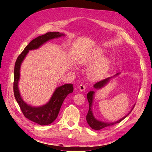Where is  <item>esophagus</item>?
<instances>
[{"instance_id":"34e87169","label":"esophagus","mask_w":152,"mask_h":152,"mask_svg":"<svg viewBox=\"0 0 152 152\" xmlns=\"http://www.w3.org/2000/svg\"><path fill=\"white\" fill-rule=\"evenodd\" d=\"M85 88L86 87L84 85V84H80V85L78 86V89L80 90V91H81V92L85 91Z\"/></svg>"}]
</instances>
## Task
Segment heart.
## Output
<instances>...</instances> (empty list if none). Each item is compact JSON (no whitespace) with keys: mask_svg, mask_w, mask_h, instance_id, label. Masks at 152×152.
I'll use <instances>...</instances> for the list:
<instances>
[{"mask_svg":"<svg viewBox=\"0 0 152 152\" xmlns=\"http://www.w3.org/2000/svg\"><path fill=\"white\" fill-rule=\"evenodd\" d=\"M103 53L101 49L96 48L92 51L89 55L85 56L80 60V62L83 66L91 64L94 61L101 57ZM110 66V59L107 56H102L90 67L88 70L89 77L92 79H98L104 76L109 70Z\"/></svg>","mask_w":152,"mask_h":152,"instance_id":"obj_1","label":"heart"}]
</instances>
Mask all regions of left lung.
Here are the masks:
<instances>
[{
	"label": "left lung",
	"mask_w": 152,
	"mask_h": 152,
	"mask_svg": "<svg viewBox=\"0 0 152 152\" xmlns=\"http://www.w3.org/2000/svg\"><path fill=\"white\" fill-rule=\"evenodd\" d=\"M119 73H117L115 74L114 76L109 77V78L102 80H101V81L97 82L96 83H95L94 84V86H93L94 88L96 90H99V89L102 88L103 87L106 86L108 83H109L110 80H111V79L113 78H114V77H115L116 76L119 75ZM94 94H95V92L92 91L88 92V94H87V99H88V101L89 103V109H88V114H87V115H86L87 123H88V124L89 125L90 127H91L92 129H94V130H101L103 128H105L107 127H109V126H111V125L117 124V123H120L122 120L124 119L125 117H127L128 115L130 114L131 112H132V110H133V108H134L135 104H133V107L132 108V109L129 110V112L127 114L125 115V116L122 117L121 119H120L118 121H114V122L102 121L97 119L96 118L94 117V115L93 114V111H92V110H92V106H93Z\"/></svg>",
	"instance_id": "1"
}]
</instances>
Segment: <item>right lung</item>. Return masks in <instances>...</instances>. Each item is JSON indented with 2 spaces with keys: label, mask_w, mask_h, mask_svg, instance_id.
Listing matches in <instances>:
<instances>
[{
  "label": "right lung",
  "mask_w": 152,
  "mask_h": 152,
  "mask_svg": "<svg viewBox=\"0 0 152 152\" xmlns=\"http://www.w3.org/2000/svg\"><path fill=\"white\" fill-rule=\"evenodd\" d=\"M64 36H65V34L60 33V32H48L44 35L36 37L25 47L15 62L13 84L15 99L19 104L24 116L31 121L40 125H50L54 121L59 114L64 99L68 96V94L73 92L74 87L72 84H66L58 86L55 89L52 96L47 103L39 107L31 106L25 102L19 91V82L20 80V66L27 53H29V51L37 50L48 41Z\"/></svg>",
  "instance_id": "1"
}]
</instances>
